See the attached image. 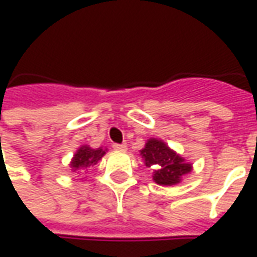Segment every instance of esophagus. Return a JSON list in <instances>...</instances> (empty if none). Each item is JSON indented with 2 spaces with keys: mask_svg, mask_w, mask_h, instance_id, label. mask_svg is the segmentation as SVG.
Masks as SVG:
<instances>
[{
  "mask_svg": "<svg viewBox=\"0 0 257 257\" xmlns=\"http://www.w3.org/2000/svg\"><path fill=\"white\" fill-rule=\"evenodd\" d=\"M112 149H114V150L125 151L126 150V145H125V143H121V145H119V143H114V145H112Z\"/></svg>",
  "mask_w": 257,
  "mask_h": 257,
  "instance_id": "obj_1",
  "label": "esophagus"
}]
</instances>
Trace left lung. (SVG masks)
I'll return each mask as SVG.
<instances>
[{"instance_id": "obj_1", "label": "left lung", "mask_w": 257, "mask_h": 257, "mask_svg": "<svg viewBox=\"0 0 257 257\" xmlns=\"http://www.w3.org/2000/svg\"><path fill=\"white\" fill-rule=\"evenodd\" d=\"M140 154L145 158L146 167L154 168L153 179L161 186L179 183L182 176L191 171V165L186 164L182 157H179L161 140L150 139Z\"/></svg>"}]
</instances>
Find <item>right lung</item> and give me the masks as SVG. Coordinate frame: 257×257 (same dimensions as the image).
Instances as JSON below:
<instances>
[{
    "mask_svg": "<svg viewBox=\"0 0 257 257\" xmlns=\"http://www.w3.org/2000/svg\"><path fill=\"white\" fill-rule=\"evenodd\" d=\"M106 151L103 149H97V150H92L88 146H82L74 156L73 161H71V168L74 171L78 169V171H85L88 169L90 165H93L96 162L100 160L103 154Z\"/></svg>",
    "mask_w": 257,
    "mask_h": 257,
    "instance_id": "right-lung-1",
    "label": "right lung"
}]
</instances>
